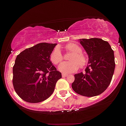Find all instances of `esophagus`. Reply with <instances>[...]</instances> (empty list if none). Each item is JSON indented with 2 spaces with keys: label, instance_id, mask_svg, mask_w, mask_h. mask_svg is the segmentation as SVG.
<instances>
[{
  "label": "esophagus",
  "instance_id": "34e87169",
  "mask_svg": "<svg viewBox=\"0 0 126 126\" xmlns=\"http://www.w3.org/2000/svg\"><path fill=\"white\" fill-rule=\"evenodd\" d=\"M62 77H68V75L66 74H62Z\"/></svg>",
  "mask_w": 126,
  "mask_h": 126
}]
</instances>
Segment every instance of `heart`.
<instances>
[{"label":"heart","mask_w":126,"mask_h":126,"mask_svg":"<svg viewBox=\"0 0 126 126\" xmlns=\"http://www.w3.org/2000/svg\"><path fill=\"white\" fill-rule=\"evenodd\" d=\"M68 52L74 54L70 58L71 62H63L59 65L58 69L63 73H73L79 69V66L83 68L87 63L85 56L82 53L81 47L74 43H70L65 47ZM50 60L54 64H58L63 60V55L58 47L54 48L50 55Z\"/></svg>","instance_id":"1"}]
</instances>
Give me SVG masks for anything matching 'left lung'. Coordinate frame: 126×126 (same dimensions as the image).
I'll return each instance as SVG.
<instances>
[{"instance_id":"obj_1","label":"left lung","mask_w":126,"mask_h":126,"mask_svg":"<svg viewBox=\"0 0 126 126\" xmlns=\"http://www.w3.org/2000/svg\"><path fill=\"white\" fill-rule=\"evenodd\" d=\"M79 40L88 54L89 61L84 73L75 74L72 87L82 96H98L103 93L111 82L115 66L113 51L109 42L101 39Z\"/></svg>"}]
</instances>
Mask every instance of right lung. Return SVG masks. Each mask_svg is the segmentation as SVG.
Segmentation results:
<instances>
[{
    "label": "right lung",
    "mask_w": 126,
    "mask_h": 126,
    "mask_svg": "<svg viewBox=\"0 0 126 126\" xmlns=\"http://www.w3.org/2000/svg\"><path fill=\"white\" fill-rule=\"evenodd\" d=\"M56 44L39 43L26 49L16 57L13 66V84L17 94L28 103L42 102L54 92L62 78L50 61Z\"/></svg>",
    "instance_id": "add662e5"
}]
</instances>
